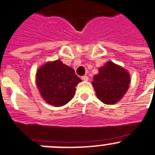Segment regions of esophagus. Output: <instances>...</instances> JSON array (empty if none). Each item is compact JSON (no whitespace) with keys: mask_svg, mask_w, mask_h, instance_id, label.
Wrapping results in <instances>:
<instances>
[{"mask_svg":"<svg viewBox=\"0 0 155 155\" xmlns=\"http://www.w3.org/2000/svg\"><path fill=\"white\" fill-rule=\"evenodd\" d=\"M82 79L83 81H88V77L87 76H83L82 77Z\"/></svg>","mask_w":155,"mask_h":155,"instance_id":"34e87169","label":"esophagus"}]
</instances>
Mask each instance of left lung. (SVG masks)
I'll use <instances>...</instances> for the list:
<instances>
[{
    "label": "left lung",
    "instance_id": "obj_1",
    "mask_svg": "<svg viewBox=\"0 0 155 155\" xmlns=\"http://www.w3.org/2000/svg\"><path fill=\"white\" fill-rule=\"evenodd\" d=\"M130 83L129 72L111 61L99 68L91 82L97 97L106 104H114L121 100Z\"/></svg>",
    "mask_w": 155,
    "mask_h": 155
}]
</instances>
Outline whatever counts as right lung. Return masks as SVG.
Instances as JSON below:
<instances>
[{
    "label": "right lung",
    "instance_id": "right-lung-1",
    "mask_svg": "<svg viewBox=\"0 0 155 155\" xmlns=\"http://www.w3.org/2000/svg\"><path fill=\"white\" fill-rule=\"evenodd\" d=\"M80 82L73 69L60 60L47 62L36 73V85L41 97L54 107L64 106L71 101Z\"/></svg>",
    "mask_w": 155,
    "mask_h": 155
}]
</instances>
